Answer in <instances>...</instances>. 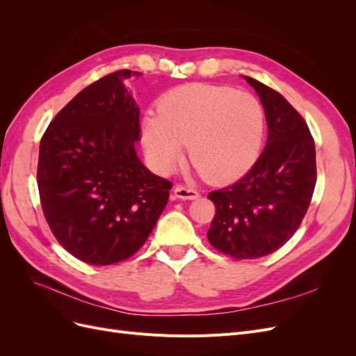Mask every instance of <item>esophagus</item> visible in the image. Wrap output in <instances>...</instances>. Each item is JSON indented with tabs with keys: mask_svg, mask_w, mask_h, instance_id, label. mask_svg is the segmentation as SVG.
<instances>
[{
	"mask_svg": "<svg viewBox=\"0 0 356 356\" xmlns=\"http://www.w3.org/2000/svg\"><path fill=\"white\" fill-rule=\"evenodd\" d=\"M174 195H175V197L182 199V200H195L199 197V191L195 188L186 187V186H178L174 190Z\"/></svg>",
	"mask_w": 356,
	"mask_h": 356,
	"instance_id": "obj_1",
	"label": "esophagus"
}]
</instances>
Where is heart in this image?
<instances>
[{"label":"heart","instance_id":"heart-1","mask_svg":"<svg viewBox=\"0 0 356 356\" xmlns=\"http://www.w3.org/2000/svg\"><path fill=\"white\" fill-rule=\"evenodd\" d=\"M264 111L254 95L225 86L190 83L168 92L147 117L143 141L153 163L168 170L188 145V159L209 182L241 177L263 143Z\"/></svg>","mask_w":356,"mask_h":356}]
</instances>
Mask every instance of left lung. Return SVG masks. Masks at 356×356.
<instances>
[{"instance_id": "8db88e82", "label": "left lung", "mask_w": 356, "mask_h": 356, "mask_svg": "<svg viewBox=\"0 0 356 356\" xmlns=\"http://www.w3.org/2000/svg\"><path fill=\"white\" fill-rule=\"evenodd\" d=\"M245 80L264 106L267 144L245 177L208 196L215 204L208 241L236 260L284 246L303 221L316 184L315 141L305 118L281 93Z\"/></svg>"}]
</instances>
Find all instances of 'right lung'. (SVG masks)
Wrapping results in <instances>:
<instances>
[{
    "label": "right lung",
    "mask_w": 356,
    "mask_h": 356,
    "mask_svg": "<svg viewBox=\"0 0 356 356\" xmlns=\"http://www.w3.org/2000/svg\"><path fill=\"white\" fill-rule=\"evenodd\" d=\"M134 74L115 71L83 89L40 143L42 213L56 241L93 266L132 257L154 229L172 188L136 156L139 108L123 86Z\"/></svg>",
    "instance_id": "right-lung-1"
}]
</instances>
